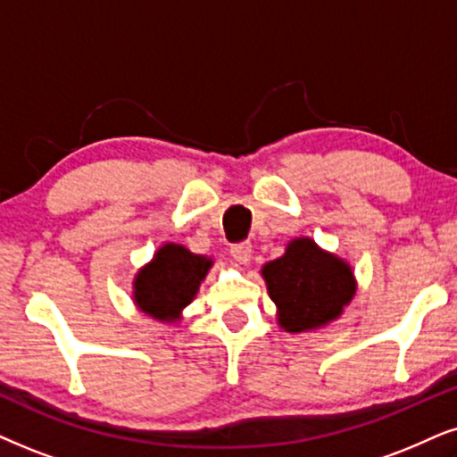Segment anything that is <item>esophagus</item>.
Listing matches in <instances>:
<instances>
[{
  "instance_id": "1",
  "label": "esophagus",
  "mask_w": 457,
  "mask_h": 457,
  "mask_svg": "<svg viewBox=\"0 0 457 457\" xmlns=\"http://www.w3.org/2000/svg\"><path fill=\"white\" fill-rule=\"evenodd\" d=\"M251 242H236V245H232V257L236 259L238 263H248L251 262Z\"/></svg>"
}]
</instances>
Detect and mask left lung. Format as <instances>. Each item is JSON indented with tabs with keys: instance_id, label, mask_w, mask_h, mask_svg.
<instances>
[{
	"instance_id": "8db88e82",
	"label": "left lung",
	"mask_w": 457,
	"mask_h": 457,
	"mask_svg": "<svg viewBox=\"0 0 457 457\" xmlns=\"http://www.w3.org/2000/svg\"><path fill=\"white\" fill-rule=\"evenodd\" d=\"M270 297L278 305V322L291 333L327 325L354 295L348 263L322 253L308 238L293 240L287 253L263 265Z\"/></svg>"
}]
</instances>
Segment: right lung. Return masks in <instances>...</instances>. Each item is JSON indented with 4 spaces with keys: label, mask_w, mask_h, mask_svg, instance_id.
Masks as SVG:
<instances>
[{
    "label": "right lung",
    "mask_w": 457,
    "mask_h": 457,
    "mask_svg": "<svg viewBox=\"0 0 457 457\" xmlns=\"http://www.w3.org/2000/svg\"><path fill=\"white\" fill-rule=\"evenodd\" d=\"M212 265L211 259L194 255L179 245H164L154 262L137 274L135 302L160 320H175L198 293L200 282Z\"/></svg>",
    "instance_id": "add662e5"
}]
</instances>
